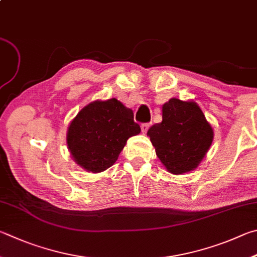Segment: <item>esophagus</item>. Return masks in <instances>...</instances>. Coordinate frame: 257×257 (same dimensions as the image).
<instances>
[{
    "mask_svg": "<svg viewBox=\"0 0 257 257\" xmlns=\"http://www.w3.org/2000/svg\"><path fill=\"white\" fill-rule=\"evenodd\" d=\"M141 128H142V133L143 134H146L148 128H149V123H142L141 124Z\"/></svg>",
    "mask_w": 257,
    "mask_h": 257,
    "instance_id": "esophagus-1",
    "label": "esophagus"
}]
</instances>
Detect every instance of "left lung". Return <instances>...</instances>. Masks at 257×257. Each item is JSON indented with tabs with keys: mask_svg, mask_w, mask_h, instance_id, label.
Returning a JSON list of instances; mask_svg holds the SVG:
<instances>
[{
	"mask_svg": "<svg viewBox=\"0 0 257 257\" xmlns=\"http://www.w3.org/2000/svg\"><path fill=\"white\" fill-rule=\"evenodd\" d=\"M151 137L156 155L172 174L194 170L213 139L211 125L195 102L171 99L163 105V120L153 124Z\"/></svg>",
	"mask_w": 257,
	"mask_h": 257,
	"instance_id": "1",
	"label": "left lung"
}]
</instances>
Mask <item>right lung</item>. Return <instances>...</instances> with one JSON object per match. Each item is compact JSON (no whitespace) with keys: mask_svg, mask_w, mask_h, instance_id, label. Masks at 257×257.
Segmentation results:
<instances>
[{"mask_svg":"<svg viewBox=\"0 0 257 257\" xmlns=\"http://www.w3.org/2000/svg\"><path fill=\"white\" fill-rule=\"evenodd\" d=\"M141 133L133 110L116 99L92 102L69 124L67 146L84 170L99 173L118 160L128 138Z\"/></svg>","mask_w":257,"mask_h":257,"instance_id":"add662e5","label":"right lung"}]
</instances>
